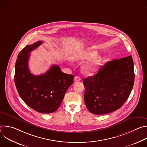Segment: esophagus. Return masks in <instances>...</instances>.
I'll list each match as a JSON object with an SVG mask.
<instances>
[{"label":"esophagus","instance_id":"34e87169","mask_svg":"<svg viewBox=\"0 0 147 147\" xmlns=\"http://www.w3.org/2000/svg\"><path fill=\"white\" fill-rule=\"evenodd\" d=\"M81 80V78L79 77V76H76L74 77V81L76 82H78V81H80Z\"/></svg>","mask_w":147,"mask_h":147}]
</instances>
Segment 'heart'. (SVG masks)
<instances>
[{
	"mask_svg": "<svg viewBox=\"0 0 147 147\" xmlns=\"http://www.w3.org/2000/svg\"><path fill=\"white\" fill-rule=\"evenodd\" d=\"M97 52L92 50H87L77 52L72 55L73 60H84L91 59L90 61L84 65L82 69L86 73L90 74L95 72L102 65V59L100 56L97 55Z\"/></svg>",
	"mask_w": 147,
	"mask_h": 147,
	"instance_id": "obj_1",
	"label": "heart"
}]
</instances>
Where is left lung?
Masks as SVG:
<instances>
[{
  "mask_svg": "<svg viewBox=\"0 0 147 147\" xmlns=\"http://www.w3.org/2000/svg\"><path fill=\"white\" fill-rule=\"evenodd\" d=\"M131 56L108 61L94 76L83 80L84 102L95 115L112 112L128 99L134 82Z\"/></svg>",
  "mask_w": 147,
  "mask_h": 147,
  "instance_id": "obj_1",
  "label": "left lung"
}]
</instances>
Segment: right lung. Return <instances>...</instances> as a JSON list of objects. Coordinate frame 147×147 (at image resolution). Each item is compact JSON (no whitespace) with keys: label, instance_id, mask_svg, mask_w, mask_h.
Segmentation results:
<instances>
[{"label":"right lung","instance_id":"right-lung-1","mask_svg":"<svg viewBox=\"0 0 147 147\" xmlns=\"http://www.w3.org/2000/svg\"><path fill=\"white\" fill-rule=\"evenodd\" d=\"M42 43L37 41L20 51L16 63L14 82L19 95L28 107L39 113H51L60 107L74 76L63 73L57 65L52 66L44 74L30 73V52Z\"/></svg>","mask_w":147,"mask_h":147}]
</instances>
